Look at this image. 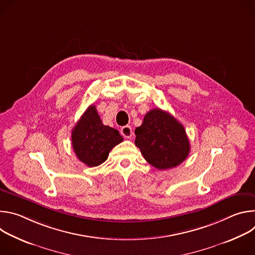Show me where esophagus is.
Wrapping results in <instances>:
<instances>
[{
	"label": "esophagus",
	"mask_w": 255,
	"mask_h": 255,
	"mask_svg": "<svg viewBox=\"0 0 255 255\" xmlns=\"http://www.w3.org/2000/svg\"><path fill=\"white\" fill-rule=\"evenodd\" d=\"M121 134L125 137V138H131L133 135L132 132V128L130 126H124L121 128Z\"/></svg>",
	"instance_id": "esophagus-1"
}]
</instances>
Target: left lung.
Returning a JSON list of instances; mask_svg holds the SVG:
<instances>
[{
    "mask_svg": "<svg viewBox=\"0 0 255 255\" xmlns=\"http://www.w3.org/2000/svg\"><path fill=\"white\" fill-rule=\"evenodd\" d=\"M135 145L143 157L157 169L180 164L190 153V141L184 126L161 109H152L135 129Z\"/></svg>",
    "mask_w": 255,
    "mask_h": 255,
    "instance_id": "8db88e82",
    "label": "left lung"
}]
</instances>
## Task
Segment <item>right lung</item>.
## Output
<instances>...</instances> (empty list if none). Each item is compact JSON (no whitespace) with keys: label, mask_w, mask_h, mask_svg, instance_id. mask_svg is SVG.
Returning a JSON list of instances; mask_svg holds the SVG:
<instances>
[{"label":"right lung","mask_w":255,"mask_h":255,"mask_svg":"<svg viewBox=\"0 0 255 255\" xmlns=\"http://www.w3.org/2000/svg\"><path fill=\"white\" fill-rule=\"evenodd\" d=\"M123 141L119 131L105 126L94 105H91L72 129L71 144L78 158L90 167L107 160L109 153Z\"/></svg>","instance_id":"obj_1"}]
</instances>
